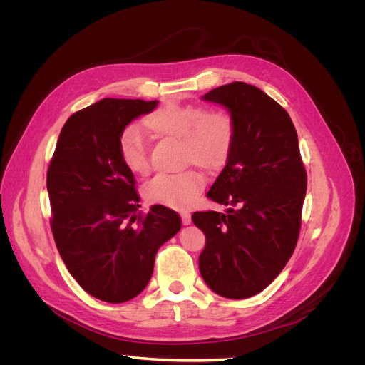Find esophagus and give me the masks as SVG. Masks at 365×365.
I'll return each mask as SVG.
<instances>
[{
    "label": "esophagus",
    "instance_id": "esophagus-1",
    "mask_svg": "<svg viewBox=\"0 0 365 365\" xmlns=\"http://www.w3.org/2000/svg\"><path fill=\"white\" fill-rule=\"evenodd\" d=\"M181 220H182V225H189L190 222H192V219H190V215L189 213H181Z\"/></svg>",
    "mask_w": 365,
    "mask_h": 365
}]
</instances>
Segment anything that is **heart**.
Wrapping results in <instances>:
<instances>
[{
  "label": "heart",
  "mask_w": 365,
  "mask_h": 365,
  "mask_svg": "<svg viewBox=\"0 0 365 365\" xmlns=\"http://www.w3.org/2000/svg\"><path fill=\"white\" fill-rule=\"evenodd\" d=\"M146 129L160 138L181 143L184 164L193 163L208 173H216L227 164L236 138L235 120L225 111H204L193 105H164L145 118ZM125 168L138 176L149 173L150 164L138 128H128L118 143ZM202 189V175L195 169L180 173L157 175L146 185L148 201L170 208H187Z\"/></svg>",
  "instance_id": "obj_1"
}]
</instances>
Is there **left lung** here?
<instances>
[{"mask_svg":"<svg viewBox=\"0 0 365 365\" xmlns=\"http://www.w3.org/2000/svg\"><path fill=\"white\" fill-rule=\"evenodd\" d=\"M202 101L227 109L236 138L207 193L230 208L192 216L205 235L200 271L213 292L240 300L262 292L291 259L307 176L289 114L257 86L233 82L208 91Z\"/></svg>","mask_w":365,"mask_h":365,"instance_id":"left-lung-1","label":"left lung"}]
</instances>
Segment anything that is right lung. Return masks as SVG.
Listing matches in <instances>:
<instances>
[{
	"mask_svg": "<svg viewBox=\"0 0 365 365\" xmlns=\"http://www.w3.org/2000/svg\"><path fill=\"white\" fill-rule=\"evenodd\" d=\"M157 105L102 98L73 114L47 172L51 230L61 257L82 289L106 303H125L145 289L157 251L181 228L178 213L164 205L137 216L134 173L118 153L126 126Z\"/></svg>",
	"mask_w": 365,
	"mask_h": 365,
	"instance_id": "obj_1",
	"label": "right lung"
}]
</instances>
